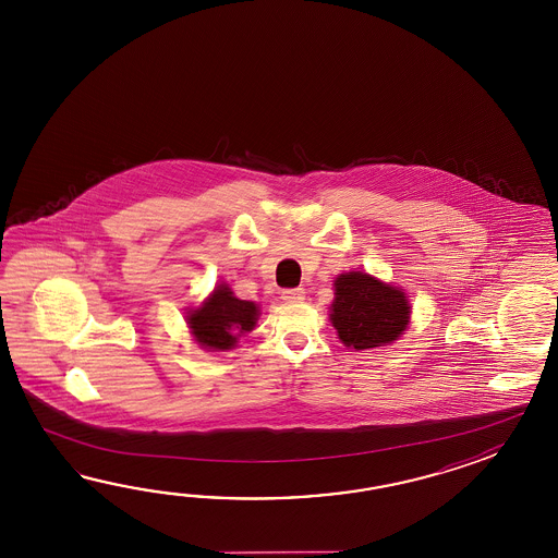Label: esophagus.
Instances as JSON below:
<instances>
[{
  "instance_id": "esophagus-1",
  "label": "esophagus",
  "mask_w": 558,
  "mask_h": 558,
  "mask_svg": "<svg viewBox=\"0 0 558 558\" xmlns=\"http://www.w3.org/2000/svg\"><path fill=\"white\" fill-rule=\"evenodd\" d=\"M281 299L284 303H296V301H303L305 299V289L303 287H296V289H283L281 291Z\"/></svg>"
}]
</instances>
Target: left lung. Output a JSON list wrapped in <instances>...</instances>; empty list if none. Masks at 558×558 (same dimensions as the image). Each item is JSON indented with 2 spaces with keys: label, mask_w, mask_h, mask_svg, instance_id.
I'll list each match as a JSON object with an SVG mask.
<instances>
[{
  "label": "left lung",
  "mask_w": 558,
  "mask_h": 558,
  "mask_svg": "<svg viewBox=\"0 0 558 558\" xmlns=\"http://www.w3.org/2000/svg\"><path fill=\"white\" fill-rule=\"evenodd\" d=\"M332 284L331 323L344 347L377 349L403 335L411 320V305L401 287L361 271L341 274Z\"/></svg>",
  "instance_id": "obj_1"
}]
</instances>
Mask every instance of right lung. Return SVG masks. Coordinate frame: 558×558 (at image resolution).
Segmentation results:
<instances>
[{"instance_id":"right-lung-1","label":"right lung","mask_w":558,"mask_h":558,"mask_svg":"<svg viewBox=\"0 0 558 558\" xmlns=\"http://www.w3.org/2000/svg\"><path fill=\"white\" fill-rule=\"evenodd\" d=\"M259 307L253 301L238 299L227 283H219L202 307L187 311V325L197 344L205 351H229L245 332L253 331Z\"/></svg>"}]
</instances>
